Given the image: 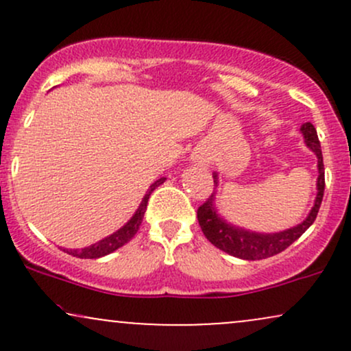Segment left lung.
<instances>
[{"mask_svg":"<svg viewBox=\"0 0 351 351\" xmlns=\"http://www.w3.org/2000/svg\"><path fill=\"white\" fill-rule=\"evenodd\" d=\"M302 135L305 138V145L317 155L318 178H317V198L313 208L310 209L308 216L302 221L300 224L291 229H285L280 232H272V234H263V232H252L247 229L232 226L226 223L219 215H217L215 206V195L213 193L209 198L198 208V223L201 231L206 236V239L213 245H216L221 251L231 254V256L239 257L245 261H259L265 257L276 256L287 249L293 241H297L307 229L312 226L313 221L318 215L322 199H324L325 189V173H324V156H322L320 142H318L317 130L312 123L307 122L300 127ZM215 178V186H217V173H213Z\"/></svg>","mask_w":351,"mask_h":351,"instance_id":"left-lung-1","label":"left lung"}]
</instances>
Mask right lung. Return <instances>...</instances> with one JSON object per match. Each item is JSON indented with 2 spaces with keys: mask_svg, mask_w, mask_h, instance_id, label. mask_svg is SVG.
Here are the masks:
<instances>
[{
  "mask_svg": "<svg viewBox=\"0 0 351 351\" xmlns=\"http://www.w3.org/2000/svg\"><path fill=\"white\" fill-rule=\"evenodd\" d=\"M165 180L167 178L156 180L155 183L148 188L147 195L143 196L142 203H140V206L135 211V215L130 217V221H128L125 226L120 228L119 231H115L114 234L107 236L106 239L99 241V243H95L92 245H87V247H84V249H62V251L71 254V256H74V257H79V259H97V257L107 256V254L114 252L119 247H122L123 244H127L128 241H132V237L136 234V231H138L140 224H142V221H143L145 209H147L148 199H150V195L153 193V189L158 188Z\"/></svg>",
  "mask_w": 351,
  "mask_h": 351,
  "instance_id": "add662e5",
  "label": "right lung"
}]
</instances>
